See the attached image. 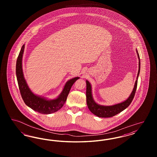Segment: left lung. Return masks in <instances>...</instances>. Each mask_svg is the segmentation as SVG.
<instances>
[{
  "label": "left lung",
  "instance_id": "8db88e82",
  "mask_svg": "<svg viewBox=\"0 0 157 157\" xmlns=\"http://www.w3.org/2000/svg\"><path fill=\"white\" fill-rule=\"evenodd\" d=\"M136 53L138 55V57L139 59V69L137 75V79L136 80L135 83V86L133 90L129 96V97L127 99V100L122 103L114 105L112 106H102L100 105L97 104L93 100L92 96V92H91V86L90 82L86 81V103L88 107L90 110V111L97 116L98 117L101 118H109L115 116V115L119 113L131 104V102L132 101L134 98L135 92L137 88V83H138V78L140 74V55L136 50Z\"/></svg>",
  "mask_w": 157,
  "mask_h": 157
}]
</instances>
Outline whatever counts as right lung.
Returning a JSON list of instances; mask_svg holds the SVG:
<instances>
[{
	"mask_svg": "<svg viewBox=\"0 0 157 157\" xmlns=\"http://www.w3.org/2000/svg\"><path fill=\"white\" fill-rule=\"evenodd\" d=\"M24 48L25 45H23L19 52L16 66V73L18 86L24 102L30 108L40 113L49 114L58 111L65 103L72 86L79 78L75 77L68 81L60 95L55 99L46 100L45 98L35 95L29 88L23 76L22 60Z\"/></svg>",
	"mask_w": 157,
	"mask_h": 157,
	"instance_id": "obj_1",
	"label": "right lung"
}]
</instances>
